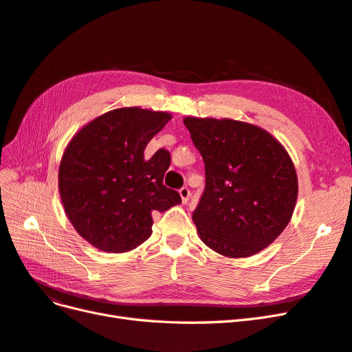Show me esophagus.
Listing matches in <instances>:
<instances>
[{
    "instance_id": "1",
    "label": "esophagus",
    "mask_w": 352,
    "mask_h": 352,
    "mask_svg": "<svg viewBox=\"0 0 352 352\" xmlns=\"http://www.w3.org/2000/svg\"><path fill=\"white\" fill-rule=\"evenodd\" d=\"M179 194H180V198H182V202H184V204H186V202L189 201V197H190V190H189V188H186V186L180 188V189H179Z\"/></svg>"
}]
</instances>
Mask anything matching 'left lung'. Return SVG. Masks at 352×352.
<instances>
[{"instance_id": "left-lung-1", "label": "left lung", "mask_w": 352, "mask_h": 352, "mask_svg": "<svg viewBox=\"0 0 352 352\" xmlns=\"http://www.w3.org/2000/svg\"><path fill=\"white\" fill-rule=\"evenodd\" d=\"M206 164V189L192 220L199 238L226 257H250L289 223L298 179L289 154L261 127L230 119L186 117Z\"/></svg>"}]
</instances>
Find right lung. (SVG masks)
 <instances>
[{
    "instance_id": "obj_1",
    "label": "right lung",
    "mask_w": 352,
    "mask_h": 352,
    "mask_svg": "<svg viewBox=\"0 0 352 352\" xmlns=\"http://www.w3.org/2000/svg\"><path fill=\"white\" fill-rule=\"evenodd\" d=\"M172 116L138 107L105 113L67 145L58 170L63 207L79 235L105 252H126L151 236L153 214L182 202L164 186L170 154L144 151Z\"/></svg>"
}]
</instances>
